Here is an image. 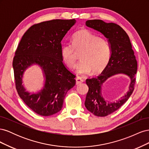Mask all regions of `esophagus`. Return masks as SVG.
<instances>
[{
    "label": "esophagus",
    "mask_w": 149,
    "mask_h": 149,
    "mask_svg": "<svg viewBox=\"0 0 149 149\" xmlns=\"http://www.w3.org/2000/svg\"><path fill=\"white\" fill-rule=\"evenodd\" d=\"M84 81V79L81 77H77L76 78V84H79Z\"/></svg>",
    "instance_id": "34e87169"
}]
</instances>
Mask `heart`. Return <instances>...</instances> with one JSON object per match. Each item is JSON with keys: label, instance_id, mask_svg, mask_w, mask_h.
I'll return each mask as SVG.
<instances>
[{"label": "heart", "instance_id": "obj_1", "mask_svg": "<svg viewBox=\"0 0 149 149\" xmlns=\"http://www.w3.org/2000/svg\"><path fill=\"white\" fill-rule=\"evenodd\" d=\"M80 53L81 61L76 66V73L86 74L92 71L93 74H97L104 69L109 62L110 43L91 31L81 30L73 35L72 43H63L60 49L63 62L71 69L75 67L76 53Z\"/></svg>", "mask_w": 149, "mask_h": 149}]
</instances>
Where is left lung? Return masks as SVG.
<instances>
[{"label":"left lung","mask_w":149,"mask_h":149,"mask_svg":"<svg viewBox=\"0 0 149 149\" xmlns=\"http://www.w3.org/2000/svg\"><path fill=\"white\" fill-rule=\"evenodd\" d=\"M86 25L103 34L108 39L111 46V57L104 70L97 77L86 81L89 90L84 102L85 107L94 115L104 117L118 110L133 93L137 62L129 36L119 25L106 23L101 20H87ZM118 74H125L130 78L129 91L116 102H109L102 96V85L108 78Z\"/></svg>","instance_id":"obj_1"}]
</instances>
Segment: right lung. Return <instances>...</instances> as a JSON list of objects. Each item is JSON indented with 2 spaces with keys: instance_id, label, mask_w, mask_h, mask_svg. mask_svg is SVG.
I'll list each match as a JSON object with an SVG mask.
<instances>
[{
  "instance_id": "right-lung-1",
  "label": "right lung",
  "mask_w": 149,
  "mask_h": 149,
  "mask_svg": "<svg viewBox=\"0 0 149 149\" xmlns=\"http://www.w3.org/2000/svg\"><path fill=\"white\" fill-rule=\"evenodd\" d=\"M75 23V19H56L35 24L24 33L17 48L12 66L17 93L40 116L59 112L67 92L76 84L75 75L63 64L60 54L61 40ZM32 64L41 67L46 81L42 90L31 94L26 91L22 78Z\"/></svg>"
}]
</instances>
